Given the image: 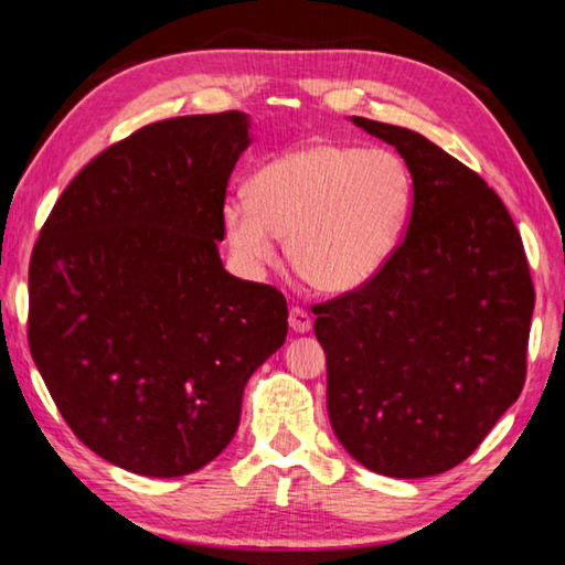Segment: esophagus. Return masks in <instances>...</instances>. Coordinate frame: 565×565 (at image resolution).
<instances>
[{
	"instance_id": "1",
	"label": "esophagus",
	"mask_w": 565,
	"mask_h": 565,
	"mask_svg": "<svg viewBox=\"0 0 565 565\" xmlns=\"http://www.w3.org/2000/svg\"><path fill=\"white\" fill-rule=\"evenodd\" d=\"M289 327L296 331V333H306L311 329V317L309 311L299 309V306H294V309L289 311Z\"/></svg>"
}]
</instances>
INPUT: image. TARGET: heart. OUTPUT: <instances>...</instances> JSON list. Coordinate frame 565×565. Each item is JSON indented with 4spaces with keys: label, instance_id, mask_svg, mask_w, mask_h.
<instances>
[{
    "label": "heart",
    "instance_id": "heart-1",
    "mask_svg": "<svg viewBox=\"0 0 565 565\" xmlns=\"http://www.w3.org/2000/svg\"><path fill=\"white\" fill-rule=\"evenodd\" d=\"M414 179L388 149L311 141L256 171L248 199H228L224 232L246 269L276 259V236L301 279L321 294L361 289L404 234Z\"/></svg>",
    "mask_w": 565,
    "mask_h": 565
}]
</instances>
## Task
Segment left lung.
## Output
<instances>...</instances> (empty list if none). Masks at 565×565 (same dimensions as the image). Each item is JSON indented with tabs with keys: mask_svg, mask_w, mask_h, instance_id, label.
<instances>
[{
	"mask_svg": "<svg viewBox=\"0 0 565 565\" xmlns=\"http://www.w3.org/2000/svg\"><path fill=\"white\" fill-rule=\"evenodd\" d=\"M414 179L401 246L361 289L313 306L341 446L391 478L471 456L525 381L535 291L523 242L489 184L420 134L351 117Z\"/></svg>",
	"mask_w": 565,
	"mask_h": 565,
	"instance_id": "obj_1",
	"label": "left lung"
}]
</instances>
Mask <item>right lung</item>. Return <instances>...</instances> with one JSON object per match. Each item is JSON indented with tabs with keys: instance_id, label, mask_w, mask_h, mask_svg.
I'll return each mask as SVG.
<instances>
[{
	"instance_id": "1",
	"label": "right lung",
	"mask_w": 565,
	"mask_h": 565,
	"mask_svg": "<svg viewBox=\"0 0 565 565\" xmlns=\"http://www.w3.org/2000/svg\"><path fill=\"white\" fill-rule=\"evenodd\" d=\"M248 129L224 111L134 131L72 179L34 244L32 359L76 438L124 471L214 461L286 341L284 296L228 274L216 246Z\"/></svg>"
}]
</instances>
